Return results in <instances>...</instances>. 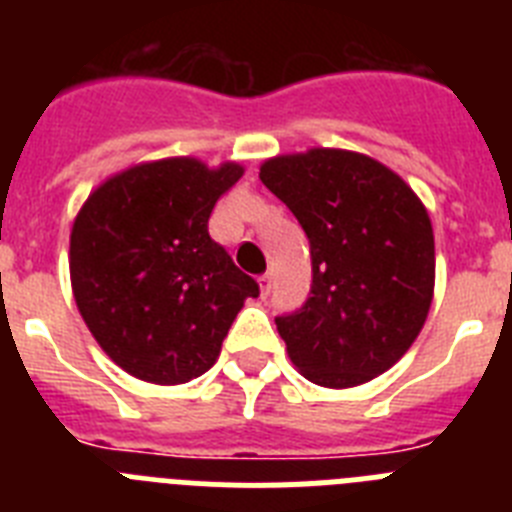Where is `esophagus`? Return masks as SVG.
<instances>
[{"label": "esophagus", "instance_id": "34e87169", "mask_svg": "<svg viewBox=\"0 0 512 512\" xmlns=\"http://www.w3.org/2000/svg\"><path fill=\"white\" fill-rule=\"evenodd\" d=\"M259 289H261V297H269V292H271V274H269V271L259 277Z\"/></svg>", "mask_w": 512, "mask_h": 512}]
</instances>
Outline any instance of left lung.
<instances>
[{
    "label": "left lung",
    "mask_w": 512,
    "mask_h": 512,
    "mask_svg": "<svg viewBox=\"0 0 512 512\" xmlns=\"http://www.w3.org/2000/svg\"><path fill=\"white\" fill-rule=\"evenodd\" d=\"M259 176L310 241V297L277 318L292 364L330 390L384 374L433 302L436 246L420 197L377 158L343 148L266 158Z\"/></svg>",
    "instance_id": "left-lung-1"
}]
</instances>
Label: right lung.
<instances>
[{"label": "right lung", "mask_w": 512, "mask_h": 512, "mask_svg": "<svg viewBox=\"0 0 512 512\" xmlns=\"http://www.w3.org/2000/svg\"><path fill=\"white\" fill-rule=\"evenodd\" d=\"M243 176L174 156L104 179L74 217L71 289L94 341L151 384H184L220 356L259 284L207 233L215 202Z\"/></svg>", "instance_id": "add662e5"}]
</instances>
